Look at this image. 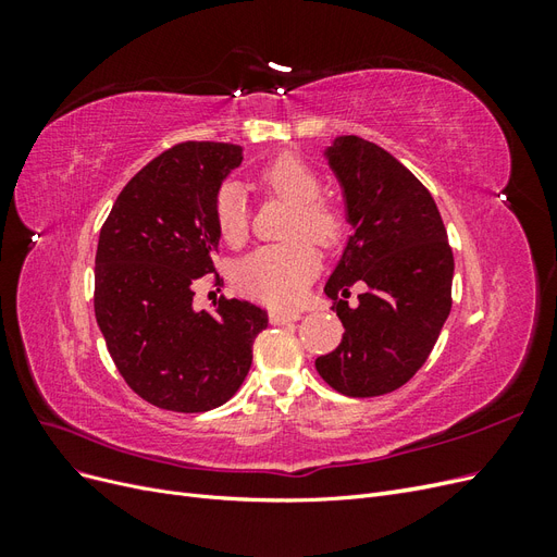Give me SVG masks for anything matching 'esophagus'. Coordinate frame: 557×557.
Returning a JSON list of instances; mask_svg holds the SVG:
<instances>
[{"label":"esophagus","mask_w":557,"mask_h":557,"mask_svg":"<svg viewBox=\"0 0 557 557\" xmlns=\"http://www.w3.org/2000/svg\"><path fill=\"white\" fill-rule=\"evenodd\" d=\"M301 311H285V309H272L269 311V320L274 325H283V323H293V320H299Z\"/></svg>","instance_id":"esophagus-1"}]
</instances>
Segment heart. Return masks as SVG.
Here are the masks:
<instances>
[{
    "mask_svg": "<svg viewBox=\"0 0 557 557\" xmlns=\"http://www.w3.org/2000/svg\"><path fill=\"white\" fill-rule=\"evenodd\" d=\"M260 185L295 207L290 237H311L330 246L342 237V215L320 199V176L299 156L283 153L258 172ZM215 227L227 244H242L248 234V201L239 183H223L213 199ZM318 272V252L307 239L260 246L234 267V283L269 305H295Z\"/></svg>",
    "mask_w": 557,
    "mask_h": 557,
    "instance_id": "1",
    "label": "heart"
}]
</instances>
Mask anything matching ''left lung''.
<instances>
[{"mask_svg": "<svg viewBox=\"0 0 557 557\" xmlns=\"http://www.w3.org/2000/svg\"><path fill=\"white\" fill-rule=\"evenodd\" d=\"M352 234L325 283L342 344L315 360L346 397L393 393L425 364L450 313L453 250L430 190L381 146L336 137L325 150ZM363 285L359 307L347 288Z\"/></svg>", "mask_w": 557, "mask_h": 557, "instance_id": "left-lung-1", "label": "left lung"}]
</instances>
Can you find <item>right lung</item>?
Returning a JSON list of instances; mask_svg holds the SVG:
<instances>
[{
	"mask_svg": "<svg viewBox=\"0 0 557 557\" xmlns=\"http://www.w3.org/2000/svg\"><path fill=\"white\" fill-rule=\"evenodd\" d=\"M234 144L185 141L132 176L99 232L95 315L125 383L153 407L201 413L239 391L267 311L246 299L197 311L215 272L213 199L244 160Z\"/></svg>",
	"mask_w": 557,
	"mask_h": 557,
	"instance_id": "obj_1",
	"label": "right lung"
}]
</instances>
